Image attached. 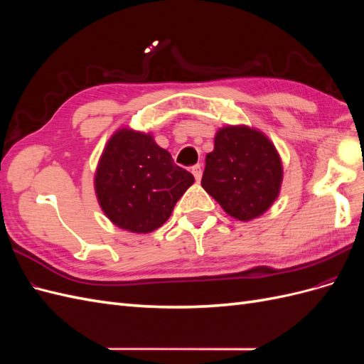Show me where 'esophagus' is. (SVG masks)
<instances>
[{"label":"esophagus","instance_id":"esophagus-1","mask_svg":"<svg viewBox=\"0 0 364 364\" xmlns=\"http://www.w3.org/2000/svg\"><path fill=\"white\" fill-rule=\"evenodd\" d=\"M191 173L194 174L196 181L200 182V179H202V167H200V165H194V167L191 168Z\"/></svg>","mask_w":364,"mask_h":364}]
</instances>
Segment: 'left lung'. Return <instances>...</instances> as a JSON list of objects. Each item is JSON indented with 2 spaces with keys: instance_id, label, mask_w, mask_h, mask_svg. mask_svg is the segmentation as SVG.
<instances>
[{
  "instance_id": "8db88e82",
  "label": "left lung",
  "mask_w": 364,
  "mask_h": 364,
  "mask_svg": "<svg viewBox=\"0 0 364 364\" xmlns=\"http://www.w3.org/2000/svg\"><path fill=\"white\" fill-rule=\"evenodd\" d=\"M205 162L202 186L230 217L249 222L278 199L282 162L261 130L243 124L218 129Z\"/></svg>"
}]
</instances>
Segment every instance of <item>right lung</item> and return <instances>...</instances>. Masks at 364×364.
Here are the masks:
<instances>
[{
	"label": "right lung",
	"instance_id": "obj_1",
	"mask_svg": "<svg viewBox=\"0 0 364 364\" xmlns=\"http://www.w3.org/2000/svg\"><path fill=\"white\" fill-rule=\"evenodd\" d=\"M193 183V174L178 167L153 135L129 127L109 138L94 176L105 215L134 234L161 228Z\"/></svg>",
	"mask_w": 364,
	"mask_h": 364
}]
</instances>
